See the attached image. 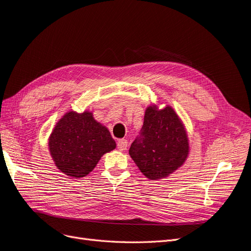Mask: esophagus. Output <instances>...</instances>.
<instances>
[{"mask_svg":"<svg viewBox=\"0 0 251 251\" xmlns=\"http://www.w3.org/2000/svg\"><path fill=\"white\" fill-rule=\"evenodd\" d=\"M127 148V141L126 139H120L118 140L117 142V149L120 151H126Z\"/></svg>","mask_w":251,"mask_h":251,"instance_id":"obj_1","label":"esophagus"}]
</instances>
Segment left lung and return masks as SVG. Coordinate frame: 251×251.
I'll return each instance as SVG.
<instances>
[{
    "label": "left lung",
    "mask_w": 251,
    "mask_h": 251,
    "mask_svg": "<svg viewBox=\"0 0 251 251\" xmlns=\"http://www.w3.org/2000/svg\"><path fill=\"white\" fill-rule=\"evenodd\" d=\"M142 174L150 179L165 178L185 163L189 154L186 128L170 106L146 108L140 136L128 151Z\"/></svg>",
    "instance_id": "left-lung-1"
}]
</instances>
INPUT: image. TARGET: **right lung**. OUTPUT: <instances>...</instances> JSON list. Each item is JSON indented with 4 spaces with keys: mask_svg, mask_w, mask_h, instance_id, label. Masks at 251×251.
Masks as SVG:
<instances>
[{
    "mask_svg": "<svg viewBox=\"0 0 251 251\" xmlns=\"http://www.w3.org/2000/svg\"><path fill=\"white\" fill-rule=\"evenodd\" d=\"M115 148L109 129L88 111L67 112L49 138L50 153L55 165L64 175L75 178L89 175L101 155Z\"/></svg>",
    "mask_w": 251,
    "mask_h": 251,
    "instance_id": "obj_1",
    "label": "right lung"
}]
</instances>
